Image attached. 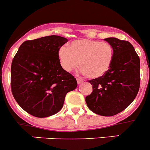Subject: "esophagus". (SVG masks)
Masks as SVG:
<instances>
[{"label":"esophagus","instance_id":"obj_1","mask_svg":"<svg viewBox=\"0 0 150 150\" xmlns=\"http://www.w3.org/2000/svg\"><path fill=\"white\" fill-rule=\"evenodd\" d=\"M77 82H78V84H81L83 82V80L81 79V78H77Z\"/></svg>","mask_w":150,"mask_h":150}]
</instances>
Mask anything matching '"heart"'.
Listing matches in <instances>:
<instances>
[{
    "label": "heart",
    "mask_w": 150,
    "mask_h": 150,
    "mask_svg": "<svg viewBox=\"0 0 150 150\" xmlns=\"http://www.w3.org/2000/svg\"><path fill=\"white\" fill-rule=\"evenodd\" d=\"M60 64L66 72L78 66L87 77L101 78L110 69L114 57V47L110 43L82 39L72 42L69 47L62 45L58 52Z\"/></svg>",
    "instance_id": "b5f03b06"
}]
</instances>
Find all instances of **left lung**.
<instances>
[{"label": "left lung", "mask_w": 150, "mask_h": 150, "mask_svg": "<svg viewBox=\"0 0 150 150\" xmlns=\"http://www.w3.org/2000/svg\"><path fill=\"white\" fill-rule=\"evenodd\" d=\"M104 40L114 47V60L103 76L88 81L93 91L86 97V103L96 114L111 117L136 98L140 87V59L129 42L114 37Z\"/></svg>", "instance_id": "1"}]
</instances>
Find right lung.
Returning a JSON list of instances; mask_svg holds the SVG:
<instances>
[{
  "mask_svg": "<svg viewBox=\"0 0 150 150\" xmlns=\"http://www.w3.org/2000/svg\"><path fill=\"white\" fill-rule=\"evenodd\" d=\"M67 39L56 35L24 42L11 62V89L19 105L39 118L56 114L78 86L61 66L58 52Z\"/></svg>",
  "mask_w": 150,
  "mask_h": 150,
  "instance_id": "right-lung-1",
  "label": "right lung"
}]
</instances>
